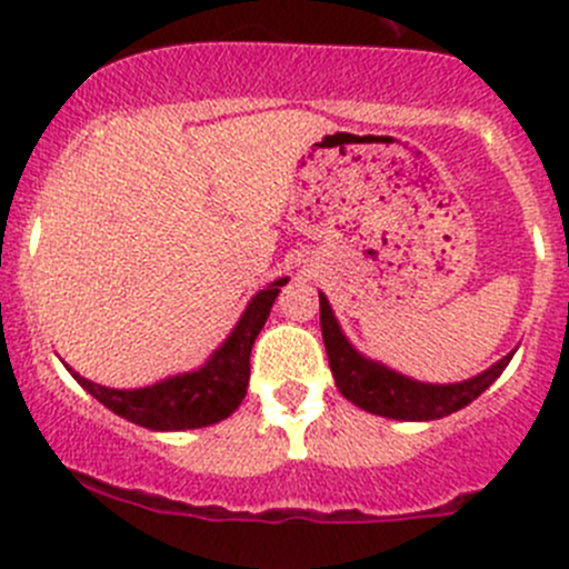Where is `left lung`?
I'll return each instance as SVG.
<instances>
[{
    "mask_svg": "<svg viewBox=\"0 0 569 569\" xmlns=\"http://www.w3.org/2000/svg\"><path fill=\"white\" fill-rule=\"evenodd\" d=\"M319 319L327 358H330V371L343 399L358 405L360 410L393 418V421H435V418H446L451 412L462 410L501 377V371L507 369L515 355L512 349L498 363H492L490 369L470 377V380L438 386V382L412 380V377L388 369L380 360H371L363 352H358L355 343L343 336L341 325H338L336 313L330 308V300L321 291Z\"/></svg>",
    "mask_w": 569,
    "mask_h": 569,
    "instance_id": "1",
    "label": "left lung"
}]
</instances>
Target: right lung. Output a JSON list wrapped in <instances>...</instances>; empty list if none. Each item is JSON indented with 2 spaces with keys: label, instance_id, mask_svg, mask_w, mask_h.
<instances>
[{
  "label": "right lung",
  "instance_id": "obj_1",
  "mask_svg": "<svg viewBox=\"0 0 569 569\" xmlns=\"http://www.w3.org/2000/svg\"><path fill=\"white\" fill-rule=\"evenodd\" d=\"M289 278H278L267 289L258 291L248 302L226 341L211 352L200 369L173 375L146 388H107L99 382L84 380L82 375L66 366L73 380L90 396L109 407L114 416L137 423V427L153 429V432H183V429L211 427L231 416L242 405L250 382V352L261 332L263 321L272 311L274 297L280 286Z\"/></svg>",
  "mask_w": 569,
  "mask_h": 569
}]
</instances>
